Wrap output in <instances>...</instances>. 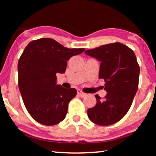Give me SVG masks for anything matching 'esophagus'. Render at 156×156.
Listing matches in <instances>:
<instances>
[{"label": "esophagus", "mask_w": 156, "mask_h": 156, "mask_svg": "<svg viewBox=\"0 0 156 156\" xmlns=\"http://www.w3.org/2000/svg\"><path fill=\"white\" fill-rule=\"evenodd\" d=\"M77 93H78V94L79 96H80L81 98L85 97L86 95H87L85 93H84V92H83V91L80 90V89H78V90H77Z\"/></svg>", "instance_id": "esophagus-1"}]
</instances>
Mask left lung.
I'll return each mask as SVG.
<instances>
[{"mask_svg": "<svg viewBox=\"0 0 156 156\" xmlns=\"http://www.w3.org/2000/svg\"><path fill=\"white\" fill-rule=\"evenodd\" d=\"M101 62L99 79L105 81L107 94L87 110L91 122L100 126L118 122L130 109L138 89L140 67L133 50L120 43L102 45L84 51Z\"/></svg>", "mask_w": 156, "mask_h": 156, "instance_id": "obj_1", "label": "left lung"}]
</instances>
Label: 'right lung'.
<instances>
[{"label": "right lung", "instance_id": "right-lung-1", "mask_svg": "<svg viewBox=\"0 0 156 156\" xmlns=\"http://www.w3.org/2000/svg\"><path fill=\"white\" fill-rule=\"evenodd\" d=\"M84 50L67 48L49 38L31 41L25 48L18 62V87L27 112L38 122L52 126L65 119L77 91L56 84V73H65L67 60Z\"/></svg>", "mask_w": 156, "mask_h": 156}]
</instances>
